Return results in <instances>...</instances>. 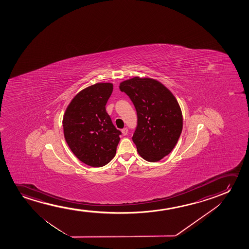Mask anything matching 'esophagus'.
Wrapping results in <instances>:
<instances>
[{
  "label": "esophagus",
  "mask_w": 249,
  "mask_h": 249,
  "mask_svg": "<svg viewBox=\"0 0 249 249\" xmlns=\"http://www.w3.org/2000/svg\"><path fill=\"white\" fill-rule=\"evenodd\" d=\"M122 133H123V135H126L127 133H128V129H127L126 127H125V128H123V129L122 130Z\"/></svg>",
  "instance_id": "obj_1"
}]
</instances>
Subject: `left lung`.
I'll use <instances>...</instances> for the list:
<instances>
[{
    "instance_id": "obj_1",
    "label": "left lung",
    "mask_w": 249,
    "mask_h": 249,
    "mask_svg": "<svg viewBox=\"0 0 249 249\" xmlns=\"http://www.w3.org/2000/svg\"><path fill=\"white\" fill-rule=\"evenodd\" d=\"M120 90L136 109L138 124L133 141L140 157L150 162L161 160L176 145L183 128L177 99L163 84L146 77L121 82Z\"/></svg>"
}]
</instances>
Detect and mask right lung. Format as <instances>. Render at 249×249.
I'll return each mask as SVG.
<instances>
[{
	"instance_id": "1",
	"label": "right lung",
	"mask_w": 249,
	"mask_h": 249,
	"mask_svg": "<svg viewBox=\"0 0 249 249\" xmlns=\"http://www.w3.org/2000/svg\"><path fill=\"white\" fill-rule=\"evenodd\" d=\"M112 91L109 82L86 88L73 98L64 115L65 141L75 157L90 167L105 166L116 153L122 133L106 109Z\"/></svg>"
}]
</instances>
